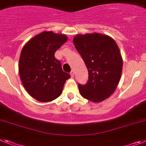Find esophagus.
<instances>
[{"label":"esophagus","mask_w":146,"mask_h":146,"mask_svg":"<svg viewBox=\"0 0 146 146\" xmlns=\"http://www.w3.org/2000/svg\"><path fill=\"white\" fill-rule=\"evenodd\" d=\"M70 74H71V76H72V78H73V77H74V71L72 70V72H71Z\"/></svg>","instance_id":"1"}]
</instances>
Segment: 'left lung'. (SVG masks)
Masks as SVG:
<instances>
[{"label":"left lung","mask_w":146,"mask_h":146,"mask_svg":"<svg viewBox=\"0 0 146 146\" xmlns=\"http://www.w3.org/2000/svg\"><path fill=\"white\" fill-rule=\"evenodd\" d=\"M73 42L89 72L87 83L78 84L80 95L92 102H103L113 93L121 75L123 61L117 44L98 33L76 35Z\"/></svg>","instance_id":"obj_1"}]
</instances>
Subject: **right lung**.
Here are the masks:
<instances>
[{"label":"right lung","mask_w":146,"mask_h":146,"mask_svg":"<svg viewBox=\"0 0 146 146\" xmlns=\"http://www.w3.org/2000/svg\"><path fill=\"white\" fill-rule=\"evenodd\" d=\"M64 34L44 31L27 42L19 59L20 78L25 90L33 98L49 102L61 95L66 80L70 78L62 71L54 54L67 41Z\"/></svg>","instance_id":"1"}]
</instances>
